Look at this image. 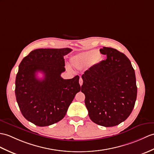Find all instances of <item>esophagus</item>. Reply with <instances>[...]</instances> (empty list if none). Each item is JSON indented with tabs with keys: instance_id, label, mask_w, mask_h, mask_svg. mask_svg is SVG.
Masks as SVG:
<instances>
[{
	"instance_id": "esophagus-1",
	"label": "esophagus",
	"mask_w": 154,
	"mask_h": 154,
	"mask_svg": "<svg viewBox=\"0 0 154 154\" xmlns=\"http://www.w3.org/2000/svg\"><path fill=\"white\" fill-rule=\"evenodd\" d=\"M83 79H82V78H81V77H80V79H79V84H80V85H81V86L82 85H83Z\"/></svg>"
}]
</instances>
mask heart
I'll use <instances>...</instances> for the list:
<instances>
[{
  "label": "heart",
  "instance_id": "heart-1",
  "mask_svg": "<svg viewBox=\"0 0 154 154\" xmlns=\"http://www.w3.org/2000/svg\"><path fill=\"white\" fill-rule=\"evenodd\" d=\"M102 56L96 50H91L81 52L71 58V63L77 68H83L88 64L90 66H95L100 62Z\"/></svg>",
  "mask_w": 154,
  "mask_h": 154
}]
</instances>
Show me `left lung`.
Wrapping results in <instances>:
<instances>
[{
	"instance_id": "1",
	"label": "left lung",
	"mask_w": 154,
	"mask_h": 154,
	"mask_svg": "<svg viewBox=\"0 0 154 154\" xmlns=\"http://www.w3.org/2000/svg\"><path fill=\"white\" fill-rule=\"evenodd\" d=\"M107 59L91 67L82 75L81 92L90 119L106 127L126 120L137 96L134 70L123 53L109 47L100 50Z\"/></svg>"
}]
</instances>
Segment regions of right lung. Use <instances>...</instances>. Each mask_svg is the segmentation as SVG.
I'll return each mask as SVG.
<instances>
[{"mask_svg":"<svg viewBox=\"0 0 154 154\" xmlns=\"http://www.w3.org/2000/svg\"><path fill=\"white\" fill-rule=\"evenodd\" d=\"M71 48H40L21 61L16 78L15 94L23 116L35 125L49 126L66 116L75 94L81 91L79 77L63 79V56ZM41 72L44 78L39 80Z\"/></svg>","mask_w":154,"mask_h":154,"instance_id":"1","label":"right lung"}]
</instances>
